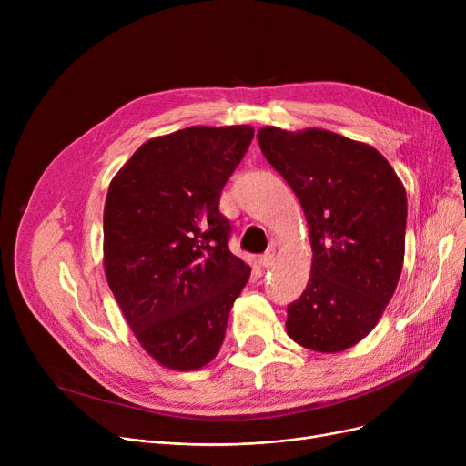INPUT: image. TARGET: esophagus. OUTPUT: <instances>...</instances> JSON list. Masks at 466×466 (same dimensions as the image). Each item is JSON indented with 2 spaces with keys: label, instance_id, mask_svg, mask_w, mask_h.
<instances>
[{
  "label": "esophagus",
  "instance_id": "obj_1",
  "mask_svg": "<svg viewBox=\"0 0 466 466\" xmlns=\"http://www.w3.org/2000/svg\"><path fill=\"white\" fill-rule=\"evenodd\" d=\"M274 258H276V248L272 246V248L268 249V251H266L258 260H260V266H264V268H266V266H270V264L274 262Z\"/></svg>",
  "mask_w": 466,
  "mask_h": 466
}]
</instances>
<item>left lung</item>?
<instances>
[{"instance_id":"8db88e82","label":"left lung","mask_w":466,"mask_h":466,"mask_svg":"<svg viewBox=\"0 0 466 466\" xmlns=\"http://www.w3.org/2000/svg\"><path fill=\"white\" fill-rule=\"evenodd\" d=\"M257 137L300 200L313 249L306 290L287 306V334L311 351H344L376 327L397 289L406 190L370 145L319 128L266 127Z\"/></svg>"}]
</instances>
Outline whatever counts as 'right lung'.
I'll return each instance as SVG.
<instances>
[{
  "label": "right lung",
  "mask_w": 466,
  "mask_h": 466,
  "mask_svg": "<svg viewBox=\"0 0 466 466\" xmlns=\"http://www.w3.org/2000/svg\"><path fill=\"white\" fill-rule=\"evenodd\" d=\"M251 127H190L149 139L113 177L104 209L107 283L143 350L198 370L223 346L251 268L228 249L220 192Z\"/></svg>",
  "instance_id": "1"
}]
</instances>
